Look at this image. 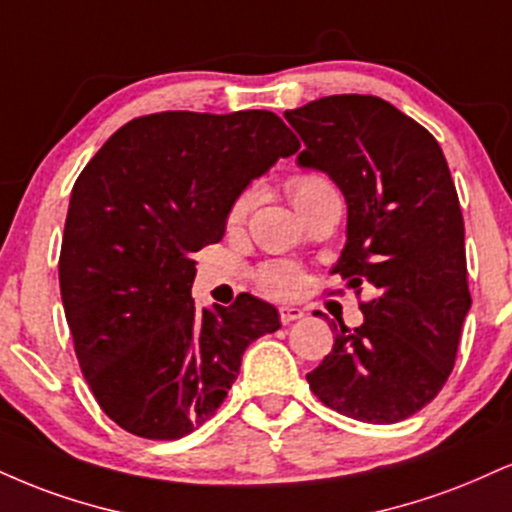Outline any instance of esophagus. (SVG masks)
<instances>
[{
  "label": "esophagus",
  "mask_w": 512,
  "mask_h": 512,
  "mask_svg": "<svg viewBox=\"0 0 512 512\" xmlns=\"http://www.w3.org/2000/svg\"><path fill=\"white\" fill-rule=\"evenodd\" d=\"M303 315H305V310H300V307H295V305H281L279 307L281 324H291V322H295V319H300Z\"/></svg>",
  "instance_id": "34e87169"
}]
</instances>
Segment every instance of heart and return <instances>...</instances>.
<instances>
[{
	"label": "heart",
	"mask_w": 512,
	"mask_h": 512,
	"mask_svg": "<svg viewBox=\"0 0 512 512\" xmlns=\"http://www.w3.org/2000/svg\"><path fill=\"white\" fill-rule=\"evenodd\" d=\"M286 190L288 195H291L293 205L298 207L300 212H305V209L317 205V202L324 200V197L338 195L334 181H331L326 174H322V171H295L293 176H288ZM255 202H257L255 186L240 190V193L233 197L229 214H226L229 226L243 224V221L248 219L250 209L255 207ZM252 279H255V286L260 288L264 295H269V298H291V295L298 293L300 286H303V272H300L298 264L288 260L264 262L262 267L255 269Z\"/></svg>",
	"instance_id": "b5f03b06"
}]
</instances>
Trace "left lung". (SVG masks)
Masks as SVG:
<instances>
[{"instance_id":"8db88e82","label":"left lung","mask_w":512,"mask_h":512,"mask_svg":"<svg viewBox=\"0 0 512 512\" xmlns=\"http://www.w3.org/2000/svg\"><path fill=\"white\" fill-rule=\"evenodd\" d=\"M283 116L305 143L298 162L346 195L348 243L334 272L357 298L372 293L357 329L331 322L334 348L307 374L310 389L353 420L400 422L451 377L472 305L446 157L427 128L374 95L322 97Z\"/></svg>"}]
</instances>
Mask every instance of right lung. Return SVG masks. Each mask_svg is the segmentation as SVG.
Segmentation results:
<instances>
[{"label": "right lung", "mask_w": 512, "mask_h": 512, "mask_svg": "<svg viewBox=\"0 0 512 512\" xmlns=\"http://www.w3.org/2000/svg\"><path fill=\"white\" fill-rule=\"evenodd\" d=\"M300 140L274 112H159L121 126L73 186L59 288L80 372L121 429L181 439L221 408L279 312L240 293L197 307L193 252L219 243L240 190Z\"/></svg>", "instance_id": "obj_1"}]
</instances>
